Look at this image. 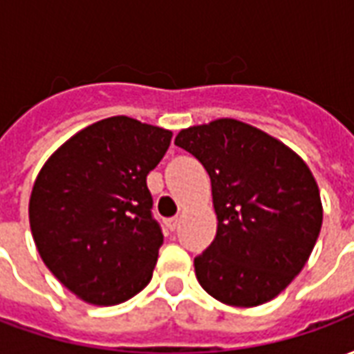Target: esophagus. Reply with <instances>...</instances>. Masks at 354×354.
Returning <instances> with one entry per match:
<instances>
[{
    "label": "esophagus",
    "instance_id": "1",
    "mask_svg": "<svg viewBox=\"0 0 354 354\" xmlns=\"http://www.w3.org/2000/svg\"><path fill=\"white\" fill-rule=\"evenodd\" d=\"M178 223H180L178 218H169V220H165V222H162V225H165L169 231H174L178 227Z\"/></svg>",
    "mask_w": 354,
    "mask_h": 354
}]
</instances>
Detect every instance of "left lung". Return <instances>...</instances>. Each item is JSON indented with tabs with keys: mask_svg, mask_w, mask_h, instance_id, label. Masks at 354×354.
<instances>
[{
	"mask_svg": "<svg viewBox=\"0 0 354 354\" xmlns=\"http://www.w3.org/2000/svg\"><path fill=\"white\" fill-rule=\"evenodd\" d=\"M174 144L199 159L212 184L218 230L195 258L201 286L233 307L279 296L307 263L322 225L309 167L282 142L237 119L184 129Z\"/></svg>",
	"mask_w": 354,
	"mask_h": 354,
	"instance_id": "1",
	"label": "left lung"
}]
</instances>
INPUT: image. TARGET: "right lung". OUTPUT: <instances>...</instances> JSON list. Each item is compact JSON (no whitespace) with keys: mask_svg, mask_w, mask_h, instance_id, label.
I'll return each mask as SVG.
<instances>
[{"mask_svg":"<svg viewBox=\"0 0 354 354\" xmlns=\"http://www.w3.org/2000/svg\"><path fill=\"white\" fill-rule=\"evenodd\" d=\"M172 132L127 115L88 124L50 155L30 197L45 266L93 305L123 304L147 286L162 245L146 178Z\"/></svg>","mask_w":354,"mask_h":354,"instance_id":"add662e5","label":"right lung"}]
</instances>
